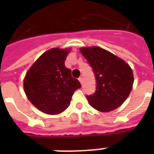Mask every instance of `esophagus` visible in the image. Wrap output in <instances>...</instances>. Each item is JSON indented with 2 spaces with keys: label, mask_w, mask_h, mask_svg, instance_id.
Returning <instances> with one entry per match:
<instances>
[{
  "label": "esophagus",
  "mask_w": 154,
  "mask_h": 154,
  "mask_svg": "<svg viewBox=\"0 0 154 154\" xmlns=\"http://www.w3.org/2000/svg\"><path fill=\"white\" fill-rule=\"evenodd\" d=\"M78 80H79V82H81V84H82V85L83 84V78H82V77H79V79H78Z\"/></svg>",
  "instance_id": "1"
}]
</instances>
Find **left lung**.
<instances>
[{
	"mask_svg": "<svg viewBox=\"0 0 154 154\" xmlns=\"http://www.w3.org/2000/svg\"><path fill=\"white\" fill-rule=\"evenodd\" d=\"M80 52L96 77V91L86 96L90 105L101 112L116 109L126 100L133 88L134 74L130 66L100 47L82 48Z\"/></svg>",
	"mask_w": 154,
	"mask_h": 154,
	"instance_id": "obj_1",
	"label": "left lung"
}]
</instances>
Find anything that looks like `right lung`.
<instances>
[{
	"label": "right lung",
	"mask_w": 154,
	"mask_h": 154,
	"mask_svg": "<svg viewBox=\"0 0 154 154\" xmlns=\"http://www.w3.org/2000/svg\"><path fill=\"white\" fill-rule=\"evenodd\" d=\"M70 49H51L44 53L28 70L24 89L30 102L46 114H59L70 104L75 90L82 87L65 66Z\"/></svg>",
	"instance_id": "1"
}]
</instances>
